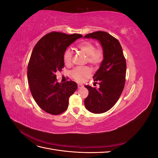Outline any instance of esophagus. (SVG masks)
<instances>
[{
  "mask_svg": "<svg viewBox=\"0 0 158 158\" xmlns=\"http://www.w3.org/2000/svg\"><path fill=\"white\" fill-rule=\"evenodd\" d=\"M84 85L82 84H78V89H82L83 88Z\"/></svg>",
  "mask_w": 158,
  "mask_h": 158,
  "instance_id": "esophagus-1",
  "label": "esophagus"
}]
</instances>
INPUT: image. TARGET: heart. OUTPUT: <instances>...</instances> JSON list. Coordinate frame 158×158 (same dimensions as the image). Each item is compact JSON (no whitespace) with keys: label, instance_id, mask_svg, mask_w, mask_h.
<instances>
[{"label":"heart","instance_id":"heart-1","mask_svg":"<svg viewBox=\"0 0 158 158\" xmlns=\"http://www.w3.org/2000/svg\"><path fill=\"white\" fill-rule=\"evenodd\" d=\"M77 49L86 56L88 63L97 67L102 63L104 58V52L102 48H95L93 43L85 41L80 43L77 45ZM73 58L70 49H66L64 53L63 59L66 64H70ZM91 74V70L88 67L76 68L72 71V76L77 82H82Z\"/></svg>","mask_w":158,"mask_h":158}]
</instances>
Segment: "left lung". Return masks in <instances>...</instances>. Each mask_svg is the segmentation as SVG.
<instances>
[{"label": "left lung", "mask_w": 158, "mask_h": 158, "mask_svg": "<svg viewBox=\"0 0 158 158\" xmlns=\"http://www.w3.org/2000/svg\"><path fill=\"white\" fill-rule=\"evenodd\" d=\"M85 38L98 40L104 52L99 69L94 76L95 84L99 88L85 85L88 95L84 100L85 107L94 113L107 111L117 103L125 84L127 64L119 41L106 31H98L85 35Z\"/></svg>", "instance_id": "8db88e82"}]
</instances>
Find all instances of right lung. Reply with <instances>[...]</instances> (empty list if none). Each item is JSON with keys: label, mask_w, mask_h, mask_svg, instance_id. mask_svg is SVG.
<instances>
[{"label": "right lung", "mask_w": 158, "mask_h": 158, "mask_svg": "<svg viewBox=\"0 0 158 158\" xmlns=\"http://www.w3.org/2000/svg\"><path fill=\"white\" fill-rule=\"evenodd\" d=\"M82 35L52 31L43 37L33 49L27 66V80L32 96L41 109L59 114L68 108L69 99L77 89L73 81L57 82L55 73L64 66L67 47Z\"/></svg>", "instance_id": "add662e5"}]
</instances>
